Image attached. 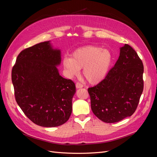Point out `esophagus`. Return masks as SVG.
Instances as JSON below:
<instances>
[{"label":"esophagus","mask_w":157,"mask_h":157,"mask_svg":"<svg viewBox=\"0 0 157 157\" xmlns=\"http://www.w3.org/2000/svg\"><path fill=\"white\" fill-rule=\"evenodd\" d=\"M76 87H77V88H82L83 87V85L80 82H77V83H76Z\"/></svg>","instance_id":"1"}]
</instances>
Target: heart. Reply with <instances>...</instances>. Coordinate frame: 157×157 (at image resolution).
<instances>
[{"label":"heart","instance_id":"1","mask_svg":"<svg viewBox=\"0 0 157 157\" xmlns=\"http://www.w3.org/2000/svg\"><path fill=\"white\" fill-rule=\"evenodd\" d=\"M111 52L99 46H87L73 52L71 58L64 57L63 65L69 78H73L83 69V75L91 84L98 83L105 78L111 64Z\"/></svg>","mask_w":157,"mask_h":157}]
</instances>
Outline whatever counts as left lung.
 <instances>
[{
    "label": "left lung",
    "instance_id": "8db88e82",
    "mask_svg": "<svg viewBox=\"0 0 157 157\" xmlns=\"http://www.w3.org/2000/svg\"><path fill=\"white\" fill-rule=\"evenodd\" d=\"M143 74L142 61L136 52L125 44L105 78L88 89L94 115L106 123L132 116L144 90Z\"/></svg>",
    "mask_w": 157,
    "mask_h": 157
}]
</instances>
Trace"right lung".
Masks as SVG:
<instances>
[{
	"mask_svg": "<svg viewBox=\"0 0 157 157\" xmlns=\"http://www.w3.org/2000/svg\"><path fill=\"white\" fill-rule=\"evenodd\" d=\"M60 63V50L46 41L22 50L12 67L16 101L27 117L40 126L62 125L72 112L75 84L59 75L56 65Z\"/></svg>",
	"mask_w": 157,
	"mask_h": 157,
	"instance_id": "add662e5",
	"label": "right lung"
}]
</instances>
